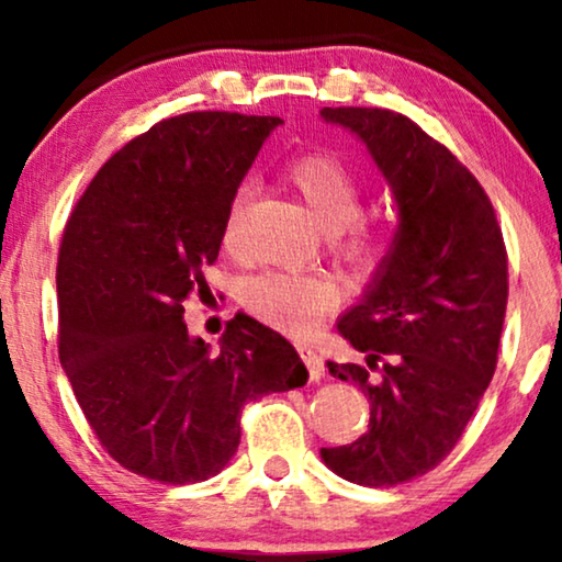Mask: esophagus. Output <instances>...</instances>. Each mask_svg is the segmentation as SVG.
<instances>
[{
    "label": "esophagus",
    "mask_w": 562,
    "mask_h": 562,
    "mask_svg": "<svg viewBox=\"0 0 562 562\" xmlns=\"http://www.w3.org/2000/svg\"><path fill=\"white\" fill-rule=\"evenodd\" d=\"M299 356H302L306 368H310V379L312 381H319L322 375H325V360H322L317 350L310 348V345H299Z\"/></svg>",
    "instance_id": "esophagus-1"
}]
</instances>
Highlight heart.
<instances>
[{
    "label": "heart",
    "mask_w": 562,
    "mask_h": 562,
    "mask_svg": "<svg viewBox=\"0 0 562 562\" xmlns=\"http://www.w3.org/2000/svg\"><path fill=\"white\" fill-rule=\"evenodd\" d=\"M286 181L302 199L314 222L333 237V248L345 263L371 268L379 263L386 240L373 227L360 225L363 210V183L358 173L333 153H306L286 166ZM248 189H240L229 202L222 225V248L240 250L243 214ZM342 289L329 276H296L266 271L243 283L240 299L245 310L281 333L306 337L319 327L325 314L340 304Z\"/></svg>",
    "instance_id": "obj_1"
}]
</instances>
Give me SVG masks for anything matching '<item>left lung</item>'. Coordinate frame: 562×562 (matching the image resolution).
I'll return each instance as SVG.
<instances>
[{
    "instance_id": "obj_1",
    "label": "left lung",
    "mask_w": 562,
    "mask_h": 562,
    "mask_svg": "<svg viewBox=\"0 0 562 562\" xmlns=\"http://www.w3.org/2000/svg\"><path fill=\"white\" fill-rule=\"evenodd\" d=\"M366 143L398 206V229L340 335L366 363H333L371 404L368 432L322 448L360 486H396L440 465L496 371L509 271L491 199L452 153L404 114L325 106Z\"/></svg>"
}]
</instances>
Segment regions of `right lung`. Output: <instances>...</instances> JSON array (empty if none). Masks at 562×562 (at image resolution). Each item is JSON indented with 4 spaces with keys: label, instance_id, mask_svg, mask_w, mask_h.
Wrapping results in <instances>:
<instances>
[{
    "label": "right lung",
    "instance_id": "right-lung-1",
    "mask_svg": "<svg viewBox=\"0 0 562 562\" xmlns=\"http://www.w3.org/2000/svg\"><path fill=\"white\" fill-rule=\"evenodd\" d=\"M281 117L187 112L160 120L99 168L58 250V358L102 448L143 479L187 486L240 445L243 406L304 386L286 337L248 314L220 350L191 337L229 202Z\"/></svg>",
    "mask_w": 562,
    "mask_h": 562
}]
</instances>
